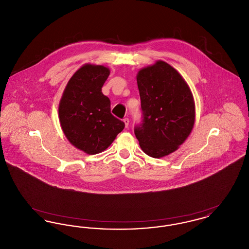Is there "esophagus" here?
Masks as SVG:
<instances>
[{
  "label": "esophagus",
  "instance_id": "obj_1",
  "mask_svg": "<svg viewBox=\"0 0 249 249\" xmlns=\"http://www.w3.org/2000/svg\"><path fill=\"white\" fill-rule=\"evenodd\" d=\"M123 121H124V123H125V126H126V128L129 126V123H130V120L128 118H125V119H123Z\"/></svg>",
  "mask_w": 249,
  "mask_h": 249
}]
</instances>
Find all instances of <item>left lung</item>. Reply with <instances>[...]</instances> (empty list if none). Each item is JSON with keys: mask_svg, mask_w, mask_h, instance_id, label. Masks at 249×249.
Masks as SVG:
<instances>
[{"mask_svg": "<svg viewBox=\"0 0 249 249\" xmlns=\"http://www.w3.org/2000/svg\"><path fill=\"white\" fill-rule=\"evenodd\" d=\"M137 85L141 123L134 134L142 151L152 158L173 153L190 135L195 120L193 96L183 77L162 60L140 70Z\"/></svg>", "mask_w": 249, "mask_h": 249, "instance_id": "left-lung-1", "label": "left lung"}]
</instances>
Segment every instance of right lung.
<instances>
[{
  "mask_svg": "<svg viewBox=\"0 0 249 249\" xmlns=\"http://www.w3.org/2000/svg\"><path fill=\"white\" fill-rule=\"evenodd\" d=\"M109 73L102 65H84L71 76L59 102L61 129L87 154L106 150L125 127L111 114L110 100L102 92Z\"/></svg>",
  "mask_w": 249,
  "mask_h": 249,
  "instance_id": "add662e5",
  "label": "right lung"
}]
</instances>
